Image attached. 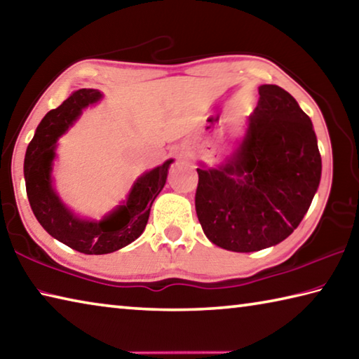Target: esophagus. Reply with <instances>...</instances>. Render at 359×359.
Masks as SVG:
<instances>
[{"mask_svg": "<svg viewBox=\"0 0 359 359\" xmlns=\"http://www.w3.org/2000/svg\"><path fill=\"white\" fill-rule=\"evenodd\" d=\"M179 155H180V157H188V155H190V152H187V151H184V149H180Z\"/></svg>", "mask_w": 359, "mask_h": 359, "instance_id": "1", "label": "esophagus"}]
</instances>
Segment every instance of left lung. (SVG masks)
<instances>
[{
  "instance_id": "obj_1",
  "label": "left lung",
  "mask_w": 359,
  "mask_h": 359,
  "mask_svg": "<svg viewBox=\"0 0 359 359\" xmlns=\"http://www.w3.org/2000/svg\"><path fill=\"white\" fill-rule=\"evenodd\" d=\"M198 175L194 205L212 243L236 252L278 245L302 223L320 184L309 116L287 90L262 84L238 152Z\"/></svg>"
}]
</instances>
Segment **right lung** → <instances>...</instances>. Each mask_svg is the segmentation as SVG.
Here are the masks:
<instances>
[{"label":"right lung","instance_id":"1","mask_svg":"<svg viewBox=\"0 0 359 359\" xmlns=\"http://www.w3.org/2000/svg\"><path fill=\"white\" fill-rule=\"evenodd\" d=\"M102 97L97 89H80L39 123L34 138L25 155L26 194L39 223L51 237L83 254H108L121 250L138 238L147 224L155 198L166 184L168 168L172 160L152 169L136 180L123 205L108 215L100 223L84 221L72 215L51 188V161L55 142L80 116L84 107Z\"/></svg>","mask_w":359,"mask_h":359}]
</instances>
